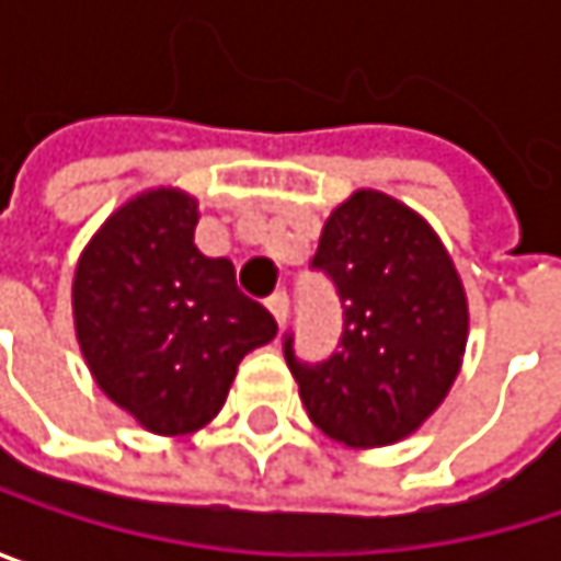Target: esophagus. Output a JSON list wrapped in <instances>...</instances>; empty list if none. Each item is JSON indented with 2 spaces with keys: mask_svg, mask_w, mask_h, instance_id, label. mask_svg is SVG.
Returning a JSON list of instances; mask_svg holds the SVG:
<instances>
[{
  "mask_svg": "<svg viewBox=\"0 0 561 561\" xmlns=\"http://www.w3.org/2000/svg\"><path fill=\"white\" fill-rule=\"evenodd\" d=\"M266 308L273 311V318H276V324H279V328L288 321V295H285V291H276V295L266 301Z\"/></svg>",
  "mask_w": 561,
  "mask_h": 561,
  "instance_id": "1",
  "label": "esophagus"
}]
</instances>
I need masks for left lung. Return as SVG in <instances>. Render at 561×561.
Listing matches in <instances>:
<instances>
[{"label":"left lung","instance_id":"left-lung-1","mask_svg":"<svg viewBox=\"0 0 561 561\" xmlns=\"http://www.w3.org/2000/svg\"><path fill=\"white\" fill-rule=\"evenodd\" d=\"M311 266L344 305L341 351L285 364L308 419L347 448L409 438L455 387L468 347V295L432 224L383 191L360 187L321 227Z\"/></svg>","mask_w":561,"mask_h":561}]
</instances>
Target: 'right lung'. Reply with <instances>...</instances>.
<instances>
[{
  "label": "right lung",
  "instance_id": "right-lung-1",
  "mask_svg": "<svg viewBox=\"0 0 561 561\" xmlns=\"http://www.w3.org/2000/svg\"><path fill=\"white\" fill-rule=\"evenodd\" d=\"M197 197L149 187L119 204L83 247L73 331L90 377L152 435H191L227 402L240 360L276 337L230 260L194 247Z\"/></svg>",
  "mask_w": 561,
  "mask_h": 561
}]
</instances>
